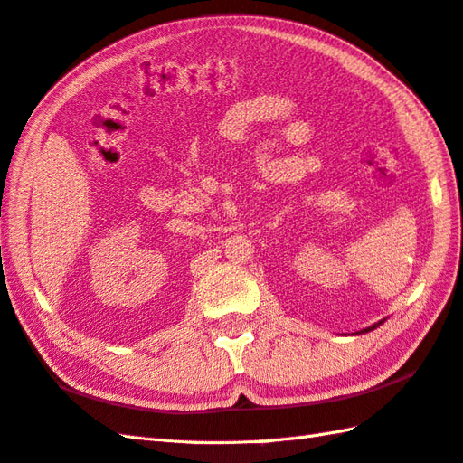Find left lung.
I'll use <instances>...</instances> for the list:
<instances>
[{"mask_svg": "<svg viewBox=\"0 0 463 463\" xmlns=\"http://www.w3.org/2000/svg\"><path fill=\"white\" fill-rule=\"evenodd\" d=\"M380 324H383V320H380V322H376V324H372V326H368V328H364V330H360V332H356V334H366V332H370V330H373V328H378Z\"/></svg>", "mask_w": 463, "mask_h": 463, "instance_id": "8db88e82", "label": "left lung"}]
</instances>
